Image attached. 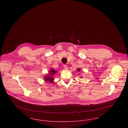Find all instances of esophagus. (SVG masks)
Here are the masks:
<instances>
[{
    "mask_svg": "<svg viewBox=\"0 0 128 128\" xmlns=\"http://www.w3.org/2000/svg\"><path fill=\"white\" fill-rule=\"evenodd\" d=\"M64 68L66 70H68V67L67 65H64Z\"/></svg>",
    "mask_w": 128,
    "mask_h": 128,
    "instance_id": "obj_1",
    "label": "esophagus"
}]
</instances>
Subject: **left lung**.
<instances>
[{"label":"left lung","mask_w":128,"mask_h":128,"mask_svg":"<svg viewBox=\"0 0 128 128\" xmlns=\"http://www.w3.org/2000/svg\"><path fill=\"white\" fill-rule=\"evenodd\" d=\"M80 70H80V68H78V69L77 70V72H80ZM80 78H82V77H80Z\"/></svg>","instance_id":"obj_1"}]
</instances>
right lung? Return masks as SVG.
<instances>
[{
  "instance_id": "add662e5",
  "label": "right lung",
  "mask_w": 128,
  "mask_h": 128,
  "mask_svg": "<svg viewBox=\"0 0 128 128\" xmlns=\"http://www.w3.org/2000/svg\"><path fill=\"white\" fill-rule=\"evenodd\" d=\"M58 71L55 70L54 68H51L48 71V74H47L46 75H44V80L46 82H49L50 83L53 84L54 80V75L55 74L57 73Z\"/></svg>"
}]
</instances>
